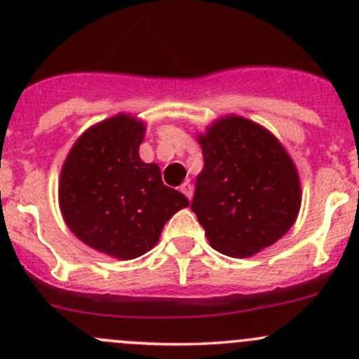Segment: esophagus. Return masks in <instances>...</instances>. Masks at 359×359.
<instances>
[{
    "label": "esophagus",
    "mask_w": 359,
    "mask_h": 359,
    "mask_svg": "<svg viewBox=\"0 0 359 359\" xmlns=\"http://www.w3.org/2000/svg\"><path fill=\"white\" fill-rule=\"evenodd\" d=\"M180 193H182L184 196L189 198V200H191V196H193V186H191L189 182H184L182 186H180Z\"/></svg>",
    "instance_id": "1"
}]
</instances>
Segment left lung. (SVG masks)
<instances>
[{
    "label": "left lung",
    "instance_id": "left-lung-1",
    "mask_svg": "<svg viewBox=\"0 0 359 359\" xmlns=\"http://www.w3.org/2000/svg\"><path fill=\"white\" fill-rule=\"evenodd\" d=\"M203 149L191 210L212 248L250 257L276 243L300 208V180L280 140L241 116H226L198 135Z\"/></svg>",
    "mask_w": 359,
    "mask_h": 359
}]
</instances>
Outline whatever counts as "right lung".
<instances>
[{
	"instance_id": "obj_1",
	"label": "right lung",
	"mask_w": 359,
	"mask_h": 359,
	"mask_svg": "<svg viewBox=\"0 0 359 359\" xmlns=\"http://www.w3.org/2000/svg\"><path fill=\"white\" fill-rule=\"evenodd\" d=\"M146 126L126 114L86 130L64 161L60 212L76 238L97 252L135 259L158 243L166 220L189 200L165 186L156 163L139 146Z\"/></svg>"
}]
</instances>
